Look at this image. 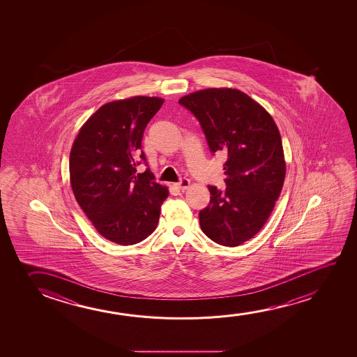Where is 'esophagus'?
I'll use <instances>...</instances> for the list:
<instances>
[{
    "instance_id": "esophagus-1",
    "label": "esophagus",
    "mask_w": 357,
    "mask_h": 357,
    "mask_svg": "<svg viewBox=\"0 0 357 357\" xmlns=\"http://www.w3.org/2000/svg\"><path fill=\"white\" fill-rule=\"evenodd\" d=\"M176 185L179 190L184 191L190 186V181L188 178H183V179H181V181L176 183Z\"/></svg>"
}]
</instances>
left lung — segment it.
Listing matches in <instances>:
<instances>
[{"label": "left lung", "mask_w": 357, "mask_h": 357, "mask_svg": "<svg viewBox=\"0 0 357 357\" xmlns=\"http://www.w3.org/2000/svg\"><path fill=\"white\" fill-rule=\"evenodd\" d=\"M200 123L211 152L225 153V189L208 185L200 227L212 241L234 248L257 234L285 178L278 128L266 109L236 89H205L179 100Z\"/></svg>", "instance_id": "8db88e82"}]
</instances>
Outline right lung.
<instances>
[{
    "mask_svg": "<svg viewBox=\"0 0 357 357\" xmlns=\"http://www.w3.org/2000/svg\"><path fill=\"white\" fill-rule=\"evenodd\" d=\"M163 98L135 96L103 105L85 122L69 156L75 200L103 238L119 245L146 239L156 229L168 189L150 168L142 140Z\"/></svg>",
    "mask_w": 357,
    "mask_h": 357,
    "instance_id": "add662e5",
    "label": "right lung"
}]
</instances>
